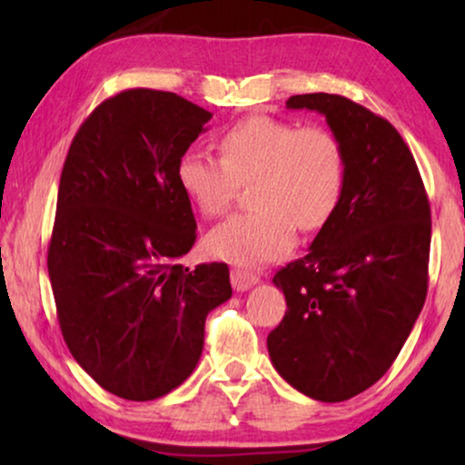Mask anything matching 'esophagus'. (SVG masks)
I'll list each match as a JSON object with an SVG mask.
<instances>
[{"label":"esophagus","mask_w":465,"mask_h":465,"mask_svg":"<svg viewBox=\"0 0 465 465\" xmlns=\"http://www.w3.org/2000/svg\"><path fill=\"white\" fill-rule=\"evenodd\" d=\"M231 282H232V288L237 292H247L252 288V285H256L260 282V277L256 272L252 271H245V269H232L231 271Z\"/></svg>","instance_id":"34e87169"}]
</instances>
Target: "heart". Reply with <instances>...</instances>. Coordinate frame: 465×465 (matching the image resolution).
Instances as JSON below:
<instances>
[{
    "instance_id": "1",
    "label": "heart",
    "mask_w": 465,
    "mask_h": 465,
    "mask_svg": "<svg viewBox=\"0 0 465 465\" xmlns=\"http://www.w3.org/2000/svg\"><path fill=\"white\" fill-rule=\"evenodd\" d=\"M220 154L190 148L177 161L175 180L205 218L232 205L239 183H252L253 212L234 213L207 234L209 256L258 266L288 253L302 232L323 228L347 186V150L332 129L301 126L256 114L220 135Z\"/></svg>"
}]
</instances>
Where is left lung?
<instances>
[{"mask_svg":"<svg viewBox=\"0 0 465 465\" xmlns=\"http://www.w3.org/2000/svg\"><path fill=\"white\" fill-rule=\"evenodd\" d=\"M342 139L347 186L309 253L272 277L288 311L266 339L275 371L304 396L342 402L377 383L409 339L425 294L431 213L400 133L341 94H294Z\"/></svg>","mask_w":465,"mask_h":465,"instance_id":"obj_1","label":"left lung"}]
</instances>
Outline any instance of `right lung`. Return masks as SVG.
I'll return each mask as SVG.
<instances>
[{
    "mask_svg": "<svg viewBox=\"0 0 465 465\" xmlns=\"http://www.w3.org/2000/svg\"><path fill=\"white\" fill-rule=\"evenodd\" d=\"M212 114L131 88L94 107L63 164L48 275L74 360L114 396L145 402L199 364L209 311L232 296L224 262L182 266L196 241L175 167Z\"/></svg>",
    "mask_w": 465,
    "mask_h": 465,
    "instance_id": "1",
    "label": "right lung"
}]
</instances>
